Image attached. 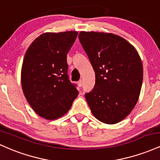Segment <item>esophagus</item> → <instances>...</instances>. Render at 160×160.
Returning a JSON list of instances; mask_svg holds the SVG:
<instances>
[{"instance_id":"esophagus-1","label":"esophagus","mask_w":160,"mask_h":160,"mask_svg":"<svg viewBox=\"0 0 160 160\" xmlns=\"http://www.w3.org/2000/svg\"><path fill=\"white\" fill-rule=\"evenodd\" d=\"M78 84L79 87H81V86H82V80H79V81L78 82Z\"/></svg>"}]
</instances>
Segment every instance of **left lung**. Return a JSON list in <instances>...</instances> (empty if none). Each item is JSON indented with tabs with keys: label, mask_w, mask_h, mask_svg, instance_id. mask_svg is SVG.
Wrapping results in <instances>:
<instances>
[{
	"label": "left lung",
	"mask_w": 160,
	"mask_h": 160,
	"mask_svg": "<svg viewBox=\"0 0 160 160\" xmlns=\"http://www.w3.org/2000/svg\"><path fill=\"white\" fill-rule=\"evenodd\" d=\"M79 40L95 73V84L85 97L94 117L115 124L131 113L143 81V66L135 47L111 33L81 32Z\"/></svg>",
	"instance_id": "8db88e82"
}]
</instances>
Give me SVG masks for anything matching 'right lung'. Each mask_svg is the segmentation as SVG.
<instances>
[{"mask_svg": "<svg viewBox=\"0 0 160 160\" xmlns=\"http://www.w3.org/2000/svg\"><path fill=\"white\" fill-rule=\"evenodd\" d=\"M78 33L47 32L29 46L23 59L22 87L34 111L47 120L65 114L78 95L70 81L67 54Z\"/></svg>", "mask_w": 160, "mask_h": 160, "instance_id": "1", "label": "right lung"}]
</instances>
